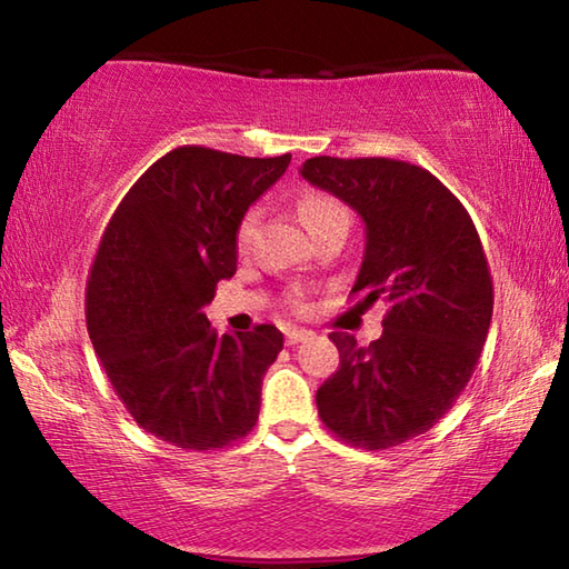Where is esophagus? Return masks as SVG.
Segmentation results:
<instances>
[{"mask_svg": "<svg viewBox=\"0 0 569 569\" xmlns=\"http://www.w3.org/2000/svg\"><path fill=\"white\" fill-rule=\"evenodd\" d=\"M308 336H311V331H306V329H286V343L293 346L298 341H306Z\"/></svg>", "mask_w": 569, "mask_h": 569, "instance_id": "obj_1", "label": "esophagus"}]
</instances>
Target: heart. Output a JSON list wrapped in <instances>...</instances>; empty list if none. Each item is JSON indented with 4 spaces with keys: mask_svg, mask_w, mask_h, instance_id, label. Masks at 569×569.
<instances>
[{
    "mask_svg": "<svg viewBox=\"0 0 569 569\" xmlns=\"http://www.w3.org/2000/svg\"><path fill=\"white\" fill-rule=\"evenodd\" d=\"M298 213H301V220L311 233L333 223H349V213H346V208L333 196H326V192H306V196L298 198ZM256 223H258L256 210H248V213L240 218L238 230H236L238 250H246L250 246V240H253V233H256ZM291 308H296V311H303L306 308V296L301 291H296L291 296Z\"/></svg>",
    "mask_w": 569,
    "mask_h": 569,
    "instance_id": "1",
    "label": "heart"
}]
</instances>
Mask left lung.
<instances>
[{
    "label": "left lung",
    "instance_id": "1",
    "mask_svg": "<svg viewBox=\"0 0 569 569\" xmlns=\"http://www.w3.org/2000/svg\"><path fill=\"white\" fill-rule=\"evenodd\" d=\"M301 176L361 216L366 248L351 293L387 306L381 339L333 331L341 363L316 391L346 445L379 451L429 431L475 373L495 288L465 206L429 170L391 158L303 162Z\"/></svg>",
    "mask_w": 569,
    "mask_h": 569
}]
</instances>
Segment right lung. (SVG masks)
<instances>
[{
  "label": "right lung",
  "mask_w": 569,
  "mask_h": 569,
  "mask_svg": "<svg viewBox=\"0 0 569 569\" xmlns=\"http://www.w3.org/2000/svg\"><path fill=\"white\" fill-rule=\"evenodd\" d=\"M291 156L170 150L114 210L84 296L88 331L138 427L172 447L223 449L258 421L261 383L283 349L271 323L218 336L203 308L236 273V230Z\"/></svg>",
  "instance_id": "right-lung-1"
}]
</instances>
